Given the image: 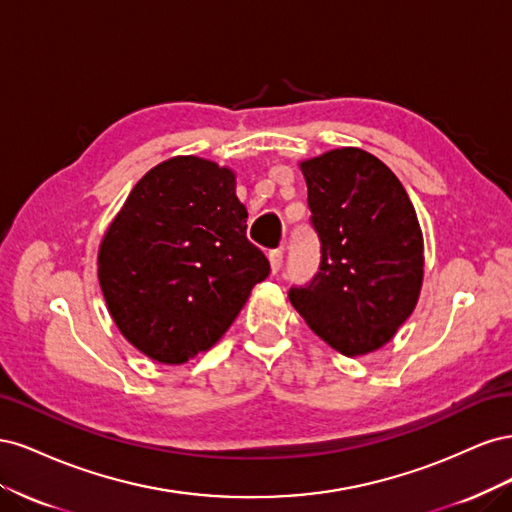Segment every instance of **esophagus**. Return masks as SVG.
Masks as SVG:
<instances>
[{"label":"esophagus","instance_id":"1","mask_svg":"<svg viewBox=\"0 0 512 512\" xmlns=\"http://www.w3.org/2000/svg\"><path fill=\"white\" fill-rule=\"evenodd\" d=\"M282 262H284V252L282 250H273L269 252V265H271V271L277 273L282 269Z\"/></svg>","mask_w":512,"mask_h":512}]
</instances>
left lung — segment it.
Returning a JSON list of instances; mask_svg holds the SVG:
<instances>
[{
    "instance_id": "obj_1",
    "label": "left lung",
    "mask_w": 512,
    "mask_h": 512,
    "mask_svg": "<svg viewBox=\"0 0 512 512\" xmlns=\"http://www.w3.org/2000/svg\"><path fill=\"white\" fill-rule=\"evenodd\" d=\"M320 237V271L288 299L307 327L344 356L395 337L418 303L425 243L414 205L393 170L359 147L299 162Z\"/></svg>"
}]
</instances>
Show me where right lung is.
I'll list each match as a JSON object with an SVG mask.
<instances>
[{"mask_svg":"<svg viewBox=\"0 0 512 512\" xmlns=\"http://www.w3.org/2000/svg\"><path fill=\"white\" fill-rule=\"evenodd\" d=\"M245 230L230 166L198 156L153 166L98 247V280L119 333L164 365L211 350L271 271Z\"/></svg>","mask_w":512,"mask_h":512,"instance_id":"1","label":"right lung"}]
</instances>
